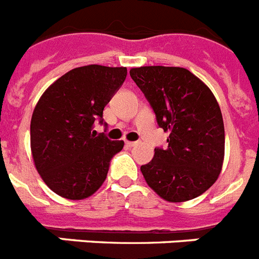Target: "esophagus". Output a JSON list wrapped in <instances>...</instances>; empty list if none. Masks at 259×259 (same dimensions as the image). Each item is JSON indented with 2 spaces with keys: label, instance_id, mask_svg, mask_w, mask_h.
<instances>
[{
  "label": "esophagus",
  "instance_id": "34e87169",
  "mask_svg": "<svg viewBox=\"0 0 259 259\" xmlns=\"http://www.w3.org/2000/svg\"><path fill=\"white\" fill-rule=\"evenodd\" d=\"M137 144H139V143H137V141H125V145L131 146V148H132V146L137 145Z\"/></svg>",
  "mask_w": 259,
  "mask_h": 259
}]
</instances>
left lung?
Instances as JSON below:
<instances>
[{
  "instance_id": "8db88e82",
  "label": "left lung",
  "mask_w": 259,
  "mask_h": 259,
  "mask_svg": "<svg viewBox=\"0 0 259 259\" xmlns=\"http://www.w3.org/2000/svg\"><path fill=\"white\" fill-rule=\"evenodd\" d=\"M158 125L170 132L167 149L141 166L145 182L168 202L198 197L217 182L224 159L222 111L206 84L183 67L131 68Z\"/></svg>"
}]
</instances>
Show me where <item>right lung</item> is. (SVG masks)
<instances>
[{
  "mask_svg": "<svg viewBox=\"0 0 259 259\" xmlns=\"http://www.w3.org/2000/svg\"><path fill=\"white\" fill-rule=\"evenodd\" d=\"M127 76L125 67L89 65L68 71L42 93L31 119L36 170L54 193L67 200L92 196L105 182L123 141L96 136L104 109Z\"/></svg>",
  "mask_w": 259,
  "mask_h": 259,
  "instance_id": "add662e5",
  "label": "right lung"
}]
</instances>
